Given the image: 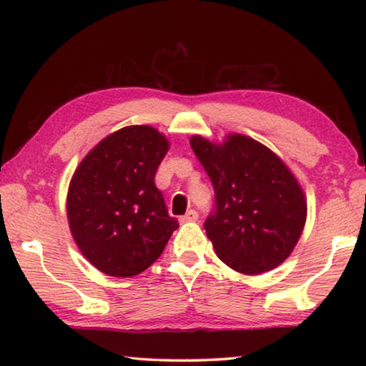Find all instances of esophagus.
Returning <instances> with one entry per match:
<instances>
[{"instance_id":"1","label":"esophagus","mask_w":366,"mask_h":366,"mask_svg":"<svg viewBox=\"0 0 366 366\" xmlns=\"http://www.w3.org/2000/svg\"><path fill=\"white\" fill-rule=\"evenodd\" d=\"M197 219H198V213L195 212V209H190V212H187L184 216H181V218H179V221H181V224H185V222L197 221Z\"/></svg>"}]
</instances>
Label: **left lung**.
<instances>
[{
	"label": "left lung",
	"instance_id": "8db88e82",
	"mask_svg": "<svg viewBox=\"0 0 366 366\" xmlns=\"http://www.w3.org/2000/svg\"><path fill=\"white\" fill-rule=\"evenodd\" d=\"M190 147L214 189V208L203 227L216 255L244 274L281 264L307 219L305 197L287 166L240 134L222 145L195 135Z\"/></svg>",
	"mask_w": 366,
	"mask_h": 366
}]
</instances>
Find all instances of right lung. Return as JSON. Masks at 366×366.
Returning <instances> with one entry per match:
<instances>
[{
  "label": "right lung",
  "instance_id": "obj_1",
  "mask_svg": "<svg viewBox=\"0 0 366 366\" xmlns=\"http://www.w3.org/2000/svg\"><path fill=\"white\" fill-rule=\"evenodd\" d=\"M169 144L150 126L108 135L82 159L67 192V219L84 257L114 277L145 271L179 227L154 174Z\"/></svg>",
  "mask_w": 366,
  "mask_h": 366
}]
</instances>
